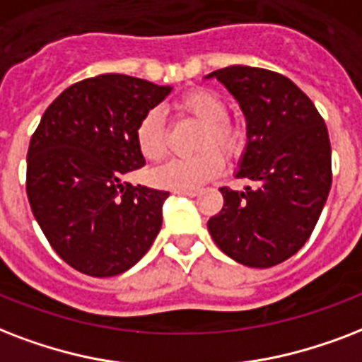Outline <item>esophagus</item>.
Masks as SVG:
<instances>
[{
  "mask_svg": "<svg viewBox=\"0 0 362 362\" xmlns=\"http://www.w3.org/2000/svg\"><path fill=\"white\" fill-rule=\"evenodd\" d=\"M173 194H181V196H198L200 194V190L190 189V190H173Z\"/></svg>",
  "mask_w": 362,
  "mask_h": 362,
  "instance_id": "esophagus-1",
  "label": "esophagus"
}]
</instances>
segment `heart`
I'll return each mask as SVG.
<instances>
[{
  "mask_svg": "<svg viewBox=\"0 0 362 362\" xmlns=\"http://www.w3.org/2000/svg\"><path fill=\"white\" fill-rule=\"evenodd\" d=\"M179 117H189L202 122L196 147L198 151L192 156L172 158L164 166L155 170L153 181L162 189L190 190L200 189L202 185L209 183L223 172L225 160L242 155L247 136L243 126L234 119H228V103L217 92L207 88H194L187 92L173 103ZM136 145L143 158L149 162L162 160L168 153V130L164 117L158 109L145 111L137 122ZM219 148L221 152L216 151Z\"/></svg>",
  "mask_w": 362,
  "mask_h": 362,
  "instance_id": "1",
  "label": "heart"
}]
</instances>
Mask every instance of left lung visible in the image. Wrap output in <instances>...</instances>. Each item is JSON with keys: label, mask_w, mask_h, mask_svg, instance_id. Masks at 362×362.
<instances>
[{"label": "left lung", "mask_w": 362, "mask_h": 362, "mask_svg": "<svg viewBox=\"0 0 362 362\" xmlns=\"http://www.w3.org/2000/svg\"><path fill=\"white\" fill-rule=\"evenodd\" d=\"M247 119L238 177L255 189L221 187L223 209L207 221L217 247L240 264L270 268L312 236L332 183L330 139L313 102L285 75L262 67L213 71Z\"/></svg>", "instance_id": "1"}]
</instances>
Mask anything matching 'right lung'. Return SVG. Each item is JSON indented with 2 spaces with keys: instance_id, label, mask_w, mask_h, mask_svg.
Listing matches in <instances>:
<instances>
[{
  "instance_id": "1",
  "label": "right lung",
  "mask_w": 362,
  "mask_h": 362,
  "mask_svg": "<svg viewBox=\"0 0 362 362\" xmlns=\"http://www.w3.org/2000/svg\"><path fill=\"white\" fill-rule=\"evenodd\" d=\"M170 90L128 75L90 77L62 92L33 132L28 200L50 247L81 274H122L160 232L170 192L120 177L145 164L134 130Z\"/></svg>"
}]
</instances>
